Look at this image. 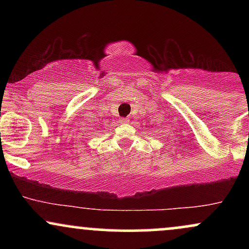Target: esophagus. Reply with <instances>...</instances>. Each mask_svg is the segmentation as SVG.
I'll use <instances>...</instances> for the list:
<instances>
[{
	"instance_id": "1",
	"label": "esophagus",
	"mask_w": 249,
	"mask_h": 249,
	"mask_svg": "<svg viewBox=\"0 0 249 249\" xmlns=\"http://www.w3.org/2000/svg\"><path fill=\"white\" fill-rule=\"evenodd\" d=\"M119 122H121V123H127L128 118H121V119H119Z\"/></svg>"
}]
</instances>
